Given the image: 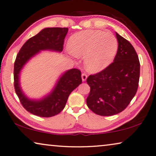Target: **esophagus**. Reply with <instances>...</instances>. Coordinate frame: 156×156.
<instances>
[{
    "instance_id": "obj_1",
    "label": "esophagus",
    "mask_w": 156,
    "mask_h": 156,
    "mask_svg": "<svg viewBox=\"0 0 156 156\" xmlns=\"http://www.w3.org/2000/svg\"><path fill=\"white\" fill-rule=\"evenodd\" d=\"M81 79H82L83 81H85L86 80V79H87V75H86V73H83L81 74Z\"/></svg>"
}]
</instances>
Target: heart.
<instances>
[{"instance_id": "b5f03b06", "label": "heart", "mask_w": 156, "mask_h": 156, "mask_svg": "<svg viewBox=\"0 0 156 156\" xmlns=\"http://www.w3.org/2000/svg\"><path fill=\"white\" fill-rule=\"evenodd\" d=\"M68 45L75 56H83L86 70L91 73H98L109 66L118 50V41L114 35L101 30L76 33L70 37Z\"/></svg>"}]
</instances>
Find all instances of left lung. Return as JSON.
Returning <instances> with one entry per match:
<instances>
[{
  "label": "left lung",
  "instance_id": "8db88e82",
  "mask_svg": "<svg viewBox=\"0 0 156 156\" xmlns=\"http://www.w3.org/2000/svg\"><path fill=\"white\" fill-rule=\"evenodd\" d=\"M116 36L119 46L113 63L86 80L90 87L86 104L100 116H112L123 111L139 86L140 63L137 54L128 40L117 33Z\"/></svg>",
  "mask_w": 156,
  "mask_h": 156
}]
</instances>
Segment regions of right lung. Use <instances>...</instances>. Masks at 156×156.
Here are the masks:
<instances>
[{
  "label": "right lung",
  "instance_id": "right-lung-1",
  "mask_svg": "<svg viewBox=\"0 0 156 156\" xmlns=\"http://www.w3.org/2000/svg\"><path fill=\"white\" fill-rule=\"evenodd\" d=\"M68 28H46L30 37L16 55L14 65V86L15 92L23 108L30 113L40 117H51L64 109L71 92L82 82L81 71L73 68L65 73L49 95L40 100L26 98L19 82L20 73L24 64L31 57L41 50L62 51Z\"/></svg>",
  "mask_w": 156,
  "mask_h": 156
}]
</instances>
